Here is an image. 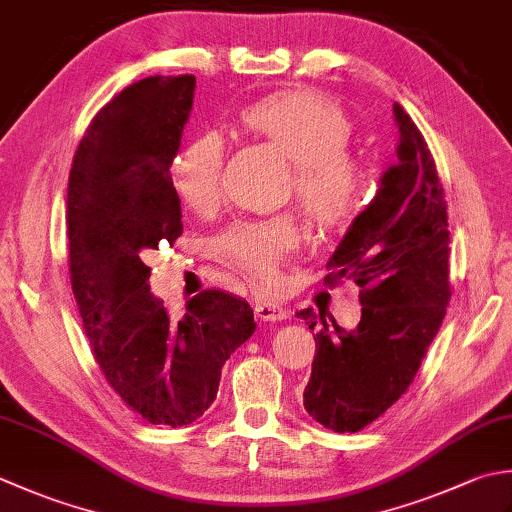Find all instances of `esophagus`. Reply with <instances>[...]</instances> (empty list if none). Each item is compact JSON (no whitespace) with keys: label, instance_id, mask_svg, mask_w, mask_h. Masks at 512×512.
Segmentation results:
<instances>
[{"label":"esophagus","instance_id":"1","mask_svg":"<svg viewBox=\"0 0 512 512\" xmlns=\"http://www.w3.org/2000/svg\"><path fill=\"white\" fill-rule=\"evenodd\" d=\"M255 317L264 319V322H282L286 319V308L262 299V302H255Z\"/></svg>","mask_w":512,"mask_h":512}]
</instances>
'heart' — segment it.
<instances>
[{
    "label": "heart",
    "mask_w": 512,
    "mask_h": 512,
    "mask_svg": "<svg viewBox=\"0 0 512 512\" xmlns=\"http://www.w3.org/2000/svg\"><path fill=\"white\" fill-rule=\"evenodd\" d=\"M242 124L257 139L290 159L286 182L308 222L339 228L364 206L368 177L362 162L346 146L353 122L344 108L315 90H282L248 104ZM226 146L217 133L188 142L170 166V182L182 204L195 213L210 210L222 195ZM299 228L290 215L235 222L215 237L213 253L250 282H279L284 259L299 246Z\"/></svg>",
    "instance_id": "obj_1"
}]
</instances>
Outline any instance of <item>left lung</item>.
Returning <instances> with one entry per match:
<instances>
[{
    "label": "left lung",
    "instance_id": "1",
    "mask_svg": "<svg viewBox=\"0 0 512 512\" xmlns=\"http://www.w3.org/2000/svg\"><path fill=\"white\" fill-rule=\"evenodd\" d=\"M393 113L399 162L326 264L328 286L353 279L362 288V319L355 330H328L313 308L297 313L317 330L304 408L335 433L366 428L406 393L450 302L444 188L424 135L402 106Z\"/></svg>",
    "mask_w": 512,
    "mask_h": 512
}]
</instances>
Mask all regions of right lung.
Segmentation results:
<instances>
[{
	"instance_id": "1",
	"label": "right lung",
	"mask_w": 512,
	"mask_h": 512,
	"mask_svg": "<svg viewBox=\"0 0 512 512\" xmlns=\"http://www.w3.org/2000/svg\"><path fill=\"white\" fill-rule=\"evenodd\" d=\"M195 75L146 77L93 117L68 177V266L95 362L150 424L184 426L215 402L226 359L255 333L253 308L202 290L170 317L144 255L182 235L170 164L193 108Z\"/></svg>"
}]
</instances>
